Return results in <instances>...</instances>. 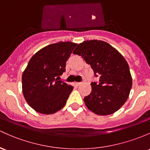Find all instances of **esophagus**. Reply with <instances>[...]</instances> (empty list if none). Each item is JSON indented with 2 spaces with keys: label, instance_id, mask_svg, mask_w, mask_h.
<instances>
[{
  "label": "esophagus",
  "instance_id": "esophagus-1",
  "mask_svg": "<svg viewBox=\"0 0 150 150\" xmlns=\"http://www.w3.org/2000/svg\"><path fill=\"white\" fill-rule=\"evenodd\" d=\"M75 84L77 86H81V85L82 84V83H81V82H76V83Z\"/></svg>",
  "mask_w": 150,
  "mask_h": 150
}]
</instances>
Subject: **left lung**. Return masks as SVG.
Listing matches in <instances>:
<instances>
[{
	"label": "left lung",
	"instance_id": "8db88e82",
	"mask_svg": "<svg viewBox=\"0 0 150 150\" xmlns=\"http://www.w3.org/2000/svg\"><path fill=\"white\" fill-rule=\"evenodd\" d=\"M91 66L99 81L91 83V92L83 98L88 109L98 115L117 112L126 102L132 86L129 67L122 54L103 41L79 43L73 52Z\"/></svg>",
	"mask_w": 150,
	"mask_h": 150
}]
</instances>
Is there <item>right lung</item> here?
Segmentation results:
<instances>
[{
  "label": "right lung",
  "mask_w": 150,
  "mask_h": 150,
  "mask_svg": "<svg viewBox=\"0 0 150 150\" xmlns=\"http://www.w3.org/2000/svg\"><path fill=\"white\" fill-rule=\"evenodd\" d=\"M76 45L69 41L50 44L30 59L22 75V88L25 101L35 111L54 114L65 106L74 87L59 79Z\"/></svg>",
  "instance_id": "obj_1"
}]
</instances>
